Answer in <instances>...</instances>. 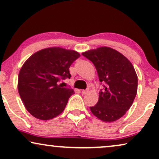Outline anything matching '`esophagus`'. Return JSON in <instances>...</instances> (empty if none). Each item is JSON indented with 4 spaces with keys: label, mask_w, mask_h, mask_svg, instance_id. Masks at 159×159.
Here are the masks:
<instances>
[{
    "label": "esophagus",
    "mask_w": 159,
    "mask_h": 159,
    "mask_svg": "<svg viewBox=\"0 0 159 159\" xmlns=\"http://www.w3.org/2000/svg\"><path fill=\"white\" fill-rule=\"evenodd\" d=\"M90 92V89L89 88H88V89H86V90H82V94H88V93Z\"/></svg>",
    "instance_id": "1"
}]
</instances>
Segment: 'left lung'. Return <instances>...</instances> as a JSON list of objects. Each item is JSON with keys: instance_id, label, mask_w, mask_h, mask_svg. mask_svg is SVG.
Wrapping results in <instances>:
<instances>
[{"instance_id": "1", "label": "left lung", "mask_w": 159, "mask_h": 159, "mask_svg": "<svg viewBox=\"0 0 159 159\" xmlns=\"http://www.w3.org/2000/svg\"><path fill=\"white\" fill-rule=\"evenodd\" d=\"M93 63L99 81L104 84L99 98L90 111L104 122L122 117L132 105L137 93L138 79L132 63L115 49L101 47L82 52Z\"/></svg>"}]
</instances>
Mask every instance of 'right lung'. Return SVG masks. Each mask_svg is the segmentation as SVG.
I'll use <instances>...</instances> for the list:
<instances>
[{
    "label": "right lung",
    "mask_w": 159,
    "mask_h": 159,
    "mask_svg": "<svg viewBox=\"0 0 159 159\" xmlns=\"http://www.w3.org/2000/svg\"><path fill=\"white\" fill-rule=\"evenodd\" d=\"M80 56L77 51L48 47L33 54L18 75L17 88L23 104L37 119L48 120L64 110L74 90L59 82L70 78L69 67Z\"/></svg>",
    "instance_id": "obj_1"
}]
</instances>
